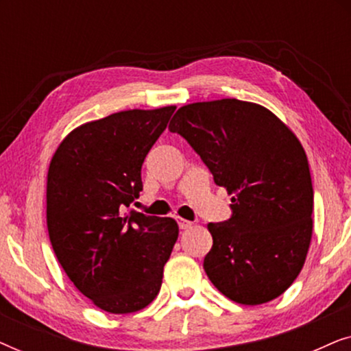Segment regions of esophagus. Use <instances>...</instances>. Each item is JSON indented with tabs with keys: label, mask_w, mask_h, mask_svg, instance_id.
Returning a JSON list of instances; mask_svg holds the SVG:
<instances>
[{
	"label": "esophagus",
	"mask_w": 351,
	"mask_h": 351,
	"mask_svg": "<svg viewBox=\"0 0 351 351\" xmlns=\"http://www.w3.org/2000/svg\"><path fill=\"white\" fill-rule=\"evenodd\" d=\"M177 223H179L180 230H189L191 225H193V222H190V220H185V219H180V217H177Z\"/></svg>",
	"instance_id": "esophagus-1"
}]
</instances>
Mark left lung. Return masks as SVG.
Instances as JSON below:
<instances>
[{
    "mask_svg": "<svg viewBox=\"0 0 351 351\" xmlns=\"http://www.w3.org/2000/svg\"><path fill=\"white\" fill-rule=\"evenodd\" d=\"M232 196V215L209 223L204 271L228 299L261 305L280 297L305 263L313 186L300 142L270 110L238 99L185 105L171 119Z\"/></svg>",
    "mask_w": 351,
    "mask_h": 351,
    "instance_id": "obj_1",
    "label": "left lung"
}]
</instances>
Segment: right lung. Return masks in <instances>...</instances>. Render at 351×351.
Returning <instances> with one entry per match:
<instances>
[{
  "label": "right lung",
  "instance_id": "right-lung-1",
  "mask_svg": "<svg viewBox=\"0 0 351 351\" xmlns=\"http://www.w3.org/2000/svg\"><path fill=\"white\" fill-rule=\"evenodd\" d=\"M176 107L128 110L76 128L47 172V232L81 294L108 313L142 310L158 295L177 222L127 209L142 165Z\"/></svg>",
  "mask_w": 351,
  "mask_h": 351
}]
</instances>
